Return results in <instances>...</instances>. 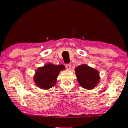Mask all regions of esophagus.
<instances>
[{
	"mask_svg": "<svg viewBox=\"0 0 128 128\" xmlns=\"http://www.w3.org/2000/svg\"><path fill=\"white\" fill-rule=\"evenodd\" d=\"M66 66L67 70H70V64H66Z\"/></svg>",
	"mask_w": 128,
	"mask_h": 128,
	"instance_id": "34e87169",
	"label": "esophagus"
}]
</instances>
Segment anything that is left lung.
Returning <instances> with one entry per match:
<instances>
[{
	"label": "left lung",
	"mask_w": 128,
	"mask_h": 128,
	"mask_svg": "<svg viewBox=\"0 0 128 128\" xmlns=\"http://www.w3.org/2000/svg\"><path fill=\"white\" fill-rule=\"evenodd\" d=\"M75 71L78 82L84 88H94L100 80L98 72L85 64L77 66Z\"/></svg>",
	"instance_id": "left-lung-1"
}]
</instances>
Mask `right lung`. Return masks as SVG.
Segmentation results:
<instances>
[{
  "label": "right lung",
  "mask_w": 128,
  "mask_h": 128,
  "mask_svg": "<svg viewBox=\"0 0 128 128\" xmlns=\"http://www.w3.org/2000/svg\"><path fill=\"white\" fill-rule=\"evenodd\" d=\"M63 65L49 64L40 67L36 72L34 82L38 86L43 89H49L54 86L61 70H64Z\"/></svg>",
  "instance_id": "add662e5"
}]
</instances>
